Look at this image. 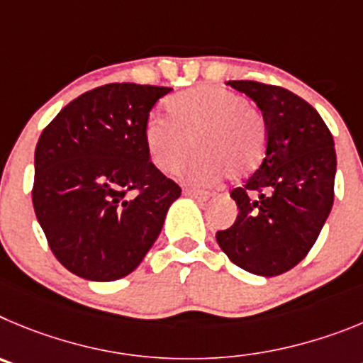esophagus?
Returning a JSON list of instances; mask_svg holds the SVG:
<instances>
[{"instance_id": "1", "label": "esophagus", "mask_w": 363, "mask_h": 363, "mask_svg": "<svg viewBox=\"0 0 363 363\" xmlns=\"http://www.w3.org/2000/svg\"><path fill=\"white\" fill-rule=\"evenodd\" d=\"M184 195L206 201V199L211 197V191H206V189H195V188H184Z\"/></svg>"}]
</instances>
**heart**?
<instances>
[{
	"mask_svg": "<svg viewBox=\"0 0 363 363\" xmlns=\"http://www.w3.org/2000/svg\"><path fill=\"white\" fill-rule=\"evenodd\" d=\"M168 112L169 117L152 116L145 126L146 150L161 172H175L191 145L199 152L182 175L197 184H211L228 174L246 177L262 162L266 121L242 94L202 84L174 97Z\"/></svg>",
	"mask_w": 363,
	"mask_h": 363,
	"instance_id": "1",
	"label": "heart"
}]
</instances>
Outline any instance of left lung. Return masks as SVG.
Here are the masks:
<instances>
[{
    "mask_svg": "<svg viewBox=\"0 0 363 363\" xmlns=\"http://www.w3.org/2000/svg\"><path fill=\"white\" fill-rule=\"evenodd\" d=\"M262 110L267 145L262 162L231 189L238 215L217 242L238 267L282 275L309 253L335 199V141L308 101L282 86L228 81Z\"/></svg>",
    "mask_w": 363,
    "mask_h": 363,
    "instance_id": "obj_1",
    "label": "left lung"
}]
</instances>
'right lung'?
Segmentation results:
<instances>
[{
	"mask_svg": "<svg viewBox=\"0 0 363 363\" xmlns=\"http://www.w3.org/2000/svg\"><path fill=\"white\" fill-rule=\"evenodd\" d=\"M168 86L110 83L81 94L41 132L32 204L74 275L112 282L135 269L181 197L150 161L145 126Z\"/></svg>",
	"mask_w": 363,
	"mask_h": 363,
	"instance_id": "right-lung-1",
	"label": "right lung"
}]
</instances>
